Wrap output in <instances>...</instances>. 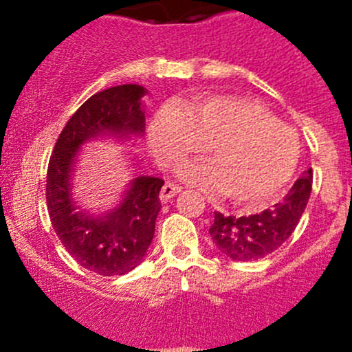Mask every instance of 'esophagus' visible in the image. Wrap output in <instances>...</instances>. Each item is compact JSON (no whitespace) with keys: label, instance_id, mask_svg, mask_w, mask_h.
<instances>
[{"label":"esophagus","instance_id":"1","mask_svg":"<svg viewBox=\"0 0 352 352\" xmlns=\"http://www.w3.org/2000/svg\"><path fill=\"white\" fill-rule=\"evenodd\" d=\"M182 192V187H179V186H175V184H165V186H163V189H162V192H160V201L162 202H168L170 199L172 197H175L177 194H180Z\"/></svg>","mask_w":352,"mask_h":352}]
</instances>
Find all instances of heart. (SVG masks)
Instances as JSON below:
<instances>
[{
	"instance_id": "b5f03b06",
	"label": "heart",
	"mask_w": 352,
	"mask_h": 352,
	"mask_svg": "<svg viewBox=\"0 0 352 352\" xmlns=\"http://www.w3.org/2000/svg\"><path fill=\"white\" fill-rule=\"evenodd\" d=\"M150 150L170 163L208 148L211 162L186 163L180 175L236 206L271 201L293 179L300 141L262 105L232 95L201 97L182 110L163 105L148 131Z\"/></svg>"
}]
</instances>
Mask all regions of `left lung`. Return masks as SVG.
I'll return each instance as SVG.
<instances>
[{"label": "left lung", "instance_id": "8db88e82", "mask_svg": "<svg viewBox=\"0 0 352 352\" xmlns=\"http://www.w3.org/2000/svg\"><path fill=\"white\" fill-rule=\"evenodd\" d=\"M311 182L314 172L307 168L281 202L258 214L236 218L216 211L209 228L216 250L239 262L258 261L278 250L300 223L310 199Z\"/></svg>", "mask_w": 352, "mask_h": 352}]
</instances>
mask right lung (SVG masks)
Segmentation results:
<instances>
[{"instance_id": "right-lung-1", "label": "right lung", "mask_w": 352, "mask_h": 352, "mask_svg": "<svg viewBox=\"0 0 352 352\" xmlns=\"http://www.w3.org/2000/svg\"><path fill=\"white\" fill-rule=\"evenodd\" d=\"M146 94L141 85H119L91 95L67 120L49 160L45 199L52 228L78 264L100 276L127 274L141 264L162 209L163 180L136 177L112 211L95 216L74 201V163L81 146L94 138L143 136L141 98Z\"/></svg>"}]
</instances>
